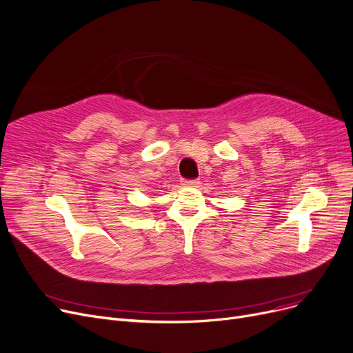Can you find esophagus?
I'll return each mask as SVG.
<instances>
[{
  "instance_id": "1",
  "label": "esophagus",
  "mask_w": 353,
  "mask_h": 353,
  "mask_svg": "<svg viewBox=\"0 0 353 353\" xmlns=\"http://www.w3.org/2000/svg\"><path fill=\"white\" fill-rule=\"evenodd\" d=\"M181 183H182L183 187H196L198 183H199V181L198 179H182Z\"/></svg>"
}]
</instances>
